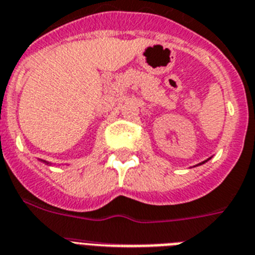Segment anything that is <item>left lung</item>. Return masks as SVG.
<instances>
[{
	"label": "left lung",
	"instance_id": "left-lung-1",
	"mask_svg": "<svg viewBox=\"0 0 255 255\" xmlns=\"http://www.w3.org/2000/svg\"><path fill=\"white\" fill-rule=\"evenodd\" d=\"M208 160H211V157H210V158H208ZM208 160H206V161H203V162L198 163V165H203V163H206V162H207V161H208Z\"/></svg>",
	"mask_w": 255,
	"mask_h": 255
}]
</instances>
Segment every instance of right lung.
<instances>
[{"mask_svg":"<svg viewBox=\"0 0 255 255\" xmlns=\"http://www.w3.org/2000/svg\"><path fill=\"white\" fill-rule=\"evenodd\" d=\"M41 161H43V160H41ZM43 162H45V163H47V165H48V163H49V162H47V161H43Z\"/></svg>","mask_w":255,"mask_h":255,"instance_id":"add662e5","label":"right lung"}]
</instances>
